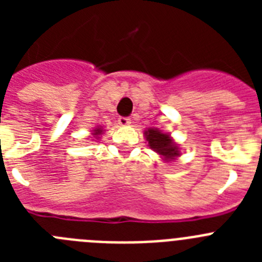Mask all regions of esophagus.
I'll return each mask as SVG.
<instances>
[{
  "mask_svg": "<svg viewBox=\"0 0 262 262\" xmlns=\"http://www.w3.org/2000/svg\"><path fill=\"white\" fill-rule=\"evenodd\" d=\"M118 123H119L120 126H128V124L131 123V119H129L128 117H120L119 119H118Z\"/></svg>",
  "mask_w": 262,
  "mask_h": 262,
  "instance_id": "34e87169",
  "label": "esophagus"
}]
</instances>
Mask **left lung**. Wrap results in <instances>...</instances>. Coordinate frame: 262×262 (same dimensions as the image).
<instances>
[{
    "mask_svg": "<svg viewBox=\"0 0 262 262\" xmlns=\"http://www.w3.org/2000/svg\"><path fill=\"white\" fill-rule=\"evenodd\" d=\"M145 138H147L149 148L163 155L166 159H174L176 156H178L177 145L166 134H161L159 129L148 128V131H145Z\"/></svg>",
    "mask_w": 262,
    "mask_h": 262,
    "instance_id": "1",
    "label": "left lung"
}]
</instances>
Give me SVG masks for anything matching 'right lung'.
Segmentation results:
<instances>
[{"instance_id":"1","label":"right lung","mask_w":262,"mask_h":262,"mask_svg":"<svg viewBox=\"0 0 262 262\" xmlns=\"http://www.w3.org/2000/svg\"><path fill=\"white\" fill-rule=\"evenodd\" d=\"M101 133H102V129H101V128H97V129H96V134H94V135H98V134H101Z\"/></svg>"}]
</instances>
